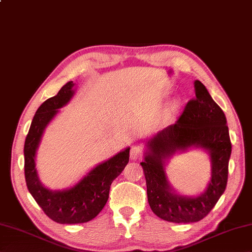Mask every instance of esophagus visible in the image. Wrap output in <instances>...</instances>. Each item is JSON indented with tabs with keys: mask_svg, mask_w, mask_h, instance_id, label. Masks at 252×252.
Wrapping results in <instances>:
<instances>
[{
	"mask_svg": "<svg viewBox=\"0 0 252 252\" xmlns=\"http://www.w3.org/2000/svg\"><path fill=\"white\" fill-rule=\"evenodd\" d=\"M143 155V149L141 146H133L131 147L130 151V158L132 160H137V159H140Z\"/></svg>",
	"mask_w": 252,
	"mask_h": 252,
	"instance_id": "obj_1",
	"label": "esophagus"
}]
</instances>
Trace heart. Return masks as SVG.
Masks as SVG:
<instances>
[{
	"instance_id": "b5f03b06",
	"label": "heart",
	"mask_w": 252,
	"mask_h": 252,
	"mask_svg": "<svg viewBox=\"0 0 252 252\" xmlns=\"http://www.w3.org/2000/svg\"><path fill=\"white\" fill-rule=\"evenodd\" d=\"M180 106H181V101L179 99H174L172 101V103H171V106H170V113L172 114L173 112L177 111V110H179V108H180Z\"/></svg>"
}]
</instances>
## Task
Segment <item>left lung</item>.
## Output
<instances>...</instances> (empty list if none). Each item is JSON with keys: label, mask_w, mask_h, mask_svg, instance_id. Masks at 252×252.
<instances>
[{"label": "left lung", "mask_w": 252, "mask_h": 252, "mask_svg": "<svg viewBox=\"0 0 252 252\" xmlns=\"http://www.w3.org/2000/svg\"><path fill=\"white\" fill-rule=\"evenodd\" d=\"M195 98L190 100L174 125L144 139L143 168L147 200L156 216L165 221H200L221 197L228 182L232 152L229 128L223 111L199 80ZM198 148L210 156L211 177L203 192L192 196L180 194L167 180L165 168L171 158Z\"/></svg>", "instance_id": "1"}]
</instances>
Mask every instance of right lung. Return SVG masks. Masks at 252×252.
Returning a JSON list of instances; mask_svg holds the SVG:
<instances>
[{
  "instance_id": "add662e5",
  "label": "right lung",
  "mask_w": 252,
  "mask_h": 252,
  "mask_svg": "<svg viewBox=\"0 0 252 252\" xmlns=\"http://www.w3.org/2000/svg\"><path fill=\"white\" fill-rule=\"evenodd\" d=\"M76 94L72 81L63 85L59 93L49 98L36 111L24 142V175L30 193L47 216L62 224L88 222L105 207L110 186L129 161L130 147L96 164L75 185L53 190L40 182L36 155L48 125Z\"/></svg>"
}]
</instances>
